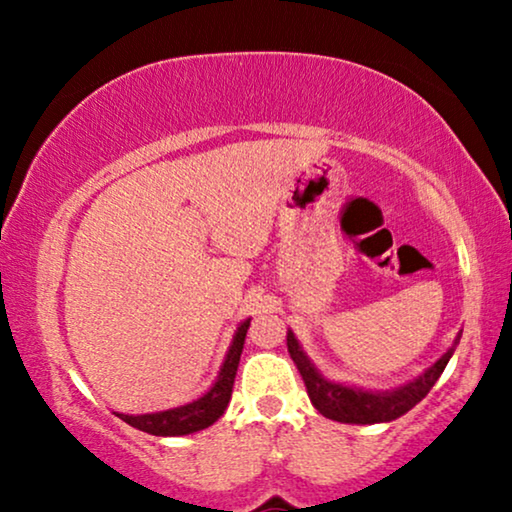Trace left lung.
<instances>
[{
  "label": "left lung",
  "instance_id": "left-lung-1",
  "mask_svg": "<svg viewBox=\"0 0 512 512\" xmlns=\"http://www.w3.org/2000/svg\"><path fill=\"white\" fill-rule=\"evenodd\" d=\"M459 338L461 333L457 335V340H454V345L447 349L431 368H426L422 375L394 391H366L359 387H347V384L326 380V377L314 368V363L307 359V354L303 352V347H300V342L291 331L286 333V347H289V354L293 363H296L298 373L303 375L307 396H310L312 405L321 412V415L342 424H380L405 415V412L415 408V405L429 394L433 384L438 382V377L443 375L447 361L452 359Z\"/></svg>",
  "mask_w": 512,
  "mask_h": 512
}]
</instances>
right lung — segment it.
<instances>
[{"label":"right lung","instance_id":"obj_1","mask_svg":"<svg viewBox=\"0 0 512 512\" xmlns=\"http://www.w3.org/2000/svg\"><path fill=\"white\" fill-rule=\"evenodd\" d=\"M249 321L251 319L242 321V324L237 326V331L233 335V345H230L226 359H223L219 377H216L212 389H209L207 394H202L198 401L179 405V408L172 410L149 412V415H123V412H118V417L139 431L151 433V436H188V433L202 431L207 429V426H212L216 419L226 412L230 396H233L235 373L237 366H240V354L244 347V338H247L249 331Z\"/></svg>","mask_w":512,"mask_h":512}]
</instances>
